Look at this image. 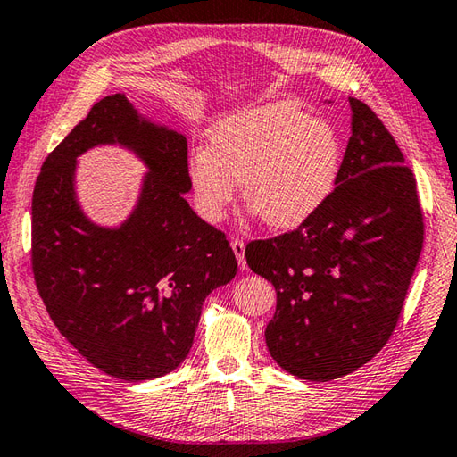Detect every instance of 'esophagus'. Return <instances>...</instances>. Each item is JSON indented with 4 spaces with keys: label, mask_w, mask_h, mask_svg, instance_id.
<instances>
[{
    "label": "esophagus",
    "mask_w": 457,
    "mask_h": 457,
    "mask_svg": "<svg viewBox=\"0 0 457 457\" xmlns=\"http://www.w3.org/2000/svg\"><path fill=\"white\" fill-rule=\"evenodd\" d=\"M231 249H234V253L237 257V263H239L241 270H245L247 263H245V244H244V239H239V237L231 239Z\"/></svg>",
    "instance_id": "1"
}]
</instances>
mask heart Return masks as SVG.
Instances as JSON below:
<instances>
[{
  "label": "heart",
  "mask_w": 457,
  "mask_h": 457,
  "mask_svg": "<svg viewBox=\"0 0 457 457\" xmlns=\"http://www.w3.org/2000/svg\"><path fill=\"white\" fill-rule=\"evenodd\" d=\"M343 156V138L328 120L297 104L273 103L213 124L208 150L190 152L187 176L210 221L226 216L239 182L249 210L267 226L291 229L327 204Z\"/></svg>",
  "instance_id": "obj_1"
}]
</instances>
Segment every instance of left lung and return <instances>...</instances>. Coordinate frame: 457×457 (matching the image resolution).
<instances>
[{"label":"left lung","mask_w":457,"mask_h":457,"mask_svg":"<svg viewBox=\"0 0 457 457\" xmlns=\"http://www.w3.org/2000/svg\"><path fill=\"white\" fill-rule=\"evenodd\" d=\"M353 134L327 204L299 228L245 247L273 283L265 328L273 361L293 377L328 382L388 343L424 244L416 178L369 104L351 98Z\"/></svg>","instance_id":"obj_1"}]
</instances>
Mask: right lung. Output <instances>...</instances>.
Returning <instances> with one entry per match:
<instances>
[{"label":"right lung","instance_id":"right-lung-1","mask_svg":"<svg viewBox=\"0 0 457 457\" xmlns=\"http://www.w3.org/2000/svg\"><path fill=\"white\" fill-rule=\"evenodd\" d=\"M120 141L151 168L137 210L119 230L93 227L72 190L76 156ZM187 142L142 122L124 95L98 101L45 158L31 202V267L61 335L96 369L140 382L190 353L202 303L237 273L234 249L186 202Z\"/></svg>","mask_w":457,"mask_h":457}]
</instances>
